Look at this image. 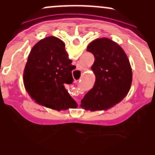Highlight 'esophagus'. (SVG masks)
<instances>
[{
  "instance_id": "1",
  "label": "esophagus",
  "mask_w": 155,
  "mask_h": 155,
  "mask_svg": "<svg viewBox=\"0 0 155 155\" xmlns=\"http://www.w3.org/2000/svg\"><path fill=\"white\" fill-rule=\"evenodd\" d=\"M80 68H81V67H80ZM77 81H78V80H75V82H77Z\"/></svg>"
}]
</instances>
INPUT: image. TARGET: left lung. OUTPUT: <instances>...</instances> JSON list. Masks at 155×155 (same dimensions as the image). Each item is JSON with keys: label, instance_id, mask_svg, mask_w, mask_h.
<instances>
[{"label": "left lung", "instance_id": "1", "mask_svg": "<svg viewBox=\"0 0 155 155\" xmlns=\"http://www.w3.org/2000/svg\"><path fill=\"white\" fill-rule=\"evenodd\" d=\"M87 51L94 56L91 67L96 80L84 95L80 107L90 111L107 110L124 99L130 91L133 73L124 49L108 38L97 39Z\"/></svg>", "mask_w": 155, "mask_h": 155}]
</instances>
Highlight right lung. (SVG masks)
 <instances>
[{"instance_id": "right-lung-1", "label": "right lung", "mask_w": 155, "mask_h": 155, "mask_svg": "<svg viewBox=\"0 0 155 155\" xmlns=\"http://www.w3.org/2000/svg\"><path fill=\"white\" fill-rule=\"evenodd\" d=\"M58 38L48 37L38 41L29 53L23 73L25 90L36 103L61 111L78 107L65 90L73 81L75 68Z\"/></svg>"}]
</instances>
